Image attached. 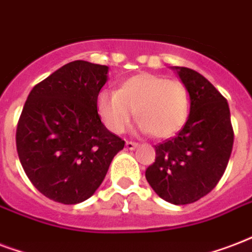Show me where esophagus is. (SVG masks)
Segmentation results:
<instances>
[{"label": "esophagus", "mask_w": 252, "mask_h": 252, "mask_svg": "<svg viewBox=\"0 0 252 252\" xmlns=\"http://www.w3.org/2000/svg\"><path fill=\"white\" fill-rule=\"evenodd\" d=\"M126 147L128 148V149H130V151H132V149H136V148L139 147V144L133 143V141H126Z\"/></svg>", "instance_id": "esophagus-1"}]
</instances>
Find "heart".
<instances>
[{
  "label": "heart",
  "mask_w": 252,
  "mask_h": 252,
  "mask_svg": "<svg viewBox=\"0 0 252 252\" xmlns=\"http://www.w3.org/2000/svg\"><path fill=\"white\" fill-rule=\"evenodd\" d=\"M96 108L113 133H123L136 112L143 132L153 139H169L185 126L189 94L180 80L141 72L123 80L118 91L99 92Z\"/></svg>",
  "instance_id": "obj_1"
}]
</instances>
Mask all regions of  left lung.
<instances>
[{
    "label": "left lung",
    "mask_w": 252,
    "mask_h": 252,
    "mask_svg": "<svg viewBox=\"0 0 252 252\" xmlns=\"http://www.w3.org/2000/svg\"><path fill=\"white\" fill-rule=\"evenodd\" d=\"M190 96L188 122L176 137L156 145L145 177L157 195L174 205L209 194L223 176L233 151L227 100L209 80L188 67H174Z\"/></svg>",
    "instance_id": "obj_1"
}]
</instances>
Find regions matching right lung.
<instances>
[{
  "label": "right lung",
  "instance_id": "1",
  "mask_svg": "<svg viewBox=\"0 0 252 252\" xmlns=\"http://www.w3.org/2000/svg\"><path fill=\"white\" fill-rule=\"evenodd\" d=\"M108 67L74 61L29 94L15 144L26 176L47 198L75 205L101 185L124 140L101 123L96 99Z\"/></svg>",
  "mask_w": 252,
  "mask_h": 252
}]
</instances>
